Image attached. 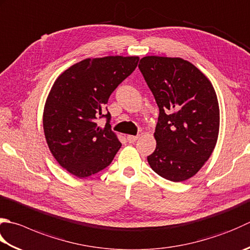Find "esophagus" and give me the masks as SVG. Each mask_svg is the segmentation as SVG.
I'll use <instances>...</instances> for the list:
<instances>
[{"label": "esophagus", "instance_id": "34e87169", "mask_svg": "<svg viewBox=\"0 0 250 250\" xmlns=\"http://www.w3.org/2000/svg\"><path fill=\"white\" fill-rule=\"evenodd\" d=\"M139 139V135H128L126 136V140H128L129 143H134V142Z\"/></svg>", "mask_w": 250, "mask_h": 250}]
</instances>
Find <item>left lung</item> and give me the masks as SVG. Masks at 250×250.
Returning <instances> with one entry per match:
<instances>
[{
    "instance_id": "obj_1",
    "label": "left lung",
    "mask_w": 250,
    "mask_h": 250,
    "mask_svg": "<svg viewBox=\"0 0 250 250\" xmlns=\"http://www.w3.org/2000/svg\"><path fill=\"white\" fill-rule=\"evenodd\" d=\"M139 68L159 108L157 145L147 161L160 177L182 182L198 172L217 144L216 91L198 68L182 58L146 56Z\"/></svg>"
}]
</instances>
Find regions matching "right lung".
<instances>
[{
    "mask_svg": "<svg viewBox=\"0 0 250 250\" xmlns=\"http://www.w3.org/2000/svg\"><path fill=\"white\" fill-rule=\"evenodd\" d=\"M138 56L86 58L54 82L43 112V129L54 158L78 178L108 167L121 147L105 112L109 96L138 66ZM107 109V108H106ZM106 118L103 128L97 119Z\"/></svg>",
    "mask_w": 250,
    "mask_h": 250,
    "instance_id": "add662e5",
    "label": "right lung"
}]
</instances>
